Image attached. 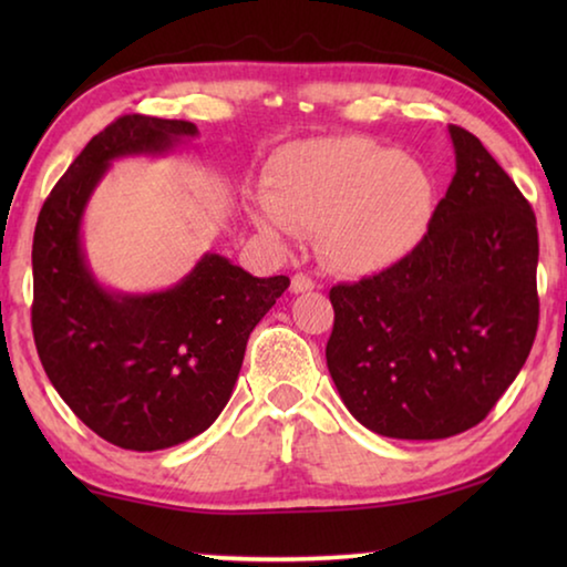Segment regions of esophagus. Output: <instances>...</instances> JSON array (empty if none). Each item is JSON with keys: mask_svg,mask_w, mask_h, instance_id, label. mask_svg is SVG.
<instances>
[{"mask_svg": "<svg viewBox=\"0 0 567 567\" xmlns=\"http://www.w3.org/2000/svg\"><path fill=\"white\" fill-rule=\"evenodd\" d=\"M290 290L295 295L310 292V290H315V280H312V277H307V275H295L292 282H290Z\"/></svg>", "mask_w": 567, "mask_h": 567, "instance_id": "1", "label": "esophagus"}]
</instances>
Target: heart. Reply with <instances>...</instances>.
<instances>
[{"instance_id":"heart-1","label":"heart","mask_w":567,"mask_h":567,"mask_svg":"<svg viewBox=\"0 0 567 567\" xmlns=\"http://www.w3.org/2000/svg\"><path fill=\"white\" fill-rule=\"evenodd\" d=\"M435 207L422 162L364 137H324L277 152L249 217L275 245L318 229V255L332 272L370 277L415 252Z\"/></svg>"}]
</instances>
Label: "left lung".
I'll return each mask as SVG.
<instances>
[{
    "label": "left lung",
    "mask_w": 567,
    "mask_h": 567,
    "mask_svg": "<svg viewBox=\"0 0 567 567\" xmlns=\"http://www.w3.org/2000/svg\"><path fill=\"white\" fill-rule=\"evenodd\" d=\"M455 175L420 247L330 290L328 370L372 433L443 440L475 427L513 385L537 332V227L475 134L450 124Z\"/></svg>",
    "instance_id": "left-lung-1"
}]
</instances>
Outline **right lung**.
Here are the masks:
<instances>
[{
	"mask_svg": "<svg viewBox=\"0 0 567 567\" xmlns=\"http://www.w3.org/2000/svg\"><path fill=\"white\" fill-rule=\"evenodd\" d=\"M197 134L185 120H114L56 182L34 229L32 330L47 378L84 425L137 453L213 425L249 332L290 287L285 275L252 277L217 252L157 292L110 290L94 277L82 223L112 162L169 155Z\"/></svg>",
	"mask_w": 567,
	"mask_h": 567,
	"instance_id": "obj_1",
	"label": "right lung"
}]
</instances>
